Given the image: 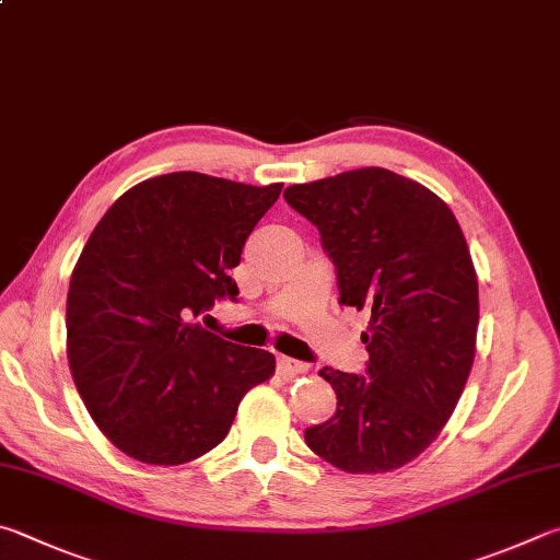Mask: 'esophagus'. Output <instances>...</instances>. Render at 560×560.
I'll list each match as a JSON object with an SVG mask.
<instances>
[{
    "label": "esophagus",
    "instance_id": "obj_1",
    "mask_svg": "<svg viewBox=\"0 0 560 560\" xmlns=\"http://www.w3.org/2000/svg\"><path fill=\"white\" fill-rule=\"evenodd\" d=\"M277 370L283 380H291V377H299V374H306L308 372V364L306 362H299V360H291V358H283L279 354L277 358Z\"/></svg>",
    "mask_w": 560,
    "mask_h": 560
}]
</instances>
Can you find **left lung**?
<instances>
[{
    "label": "left lung",
    "instance_id": "obj_1",
    "mask_svg": "<svg viewBox=\"0 0 560 560\" xmlns=\"http://www.w3.org/2000/svg\"><path fill=\"white\" fill-rule=\"evenodd\" d=\"M283 198L318 228L342 306L372 313L364 374L318 372L338 409L306 429L308 448L345 472L396 470L441 433L475 360L480 301L463 230L435 192L380 166Z\"/></svg>",
    "mask_w": 560,
    "mask_h": 560
}]
</instances>
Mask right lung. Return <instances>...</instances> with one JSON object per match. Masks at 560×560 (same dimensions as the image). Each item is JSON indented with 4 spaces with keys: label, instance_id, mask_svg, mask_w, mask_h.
<instances>
[{
    "label": "right lung",
    "instance_id": "obj_1",
    "mask_svg": "<svg viewBox=\"0 0 560 560\" xmlns=\"http://www.w3.org/2000/svg\"><path fill=\"white\" fill-rule=\"evenodd\" d=\"M281 188L196 171L149 178L112 202L83 247L66 306L70 372L100 431L135 460L206 455L242 396L273 374L271 352L196 318L237 301L230 269Z\"/></svg>",
    "mask_w": 560,
    "mask_h": 560
}]
</instances>
